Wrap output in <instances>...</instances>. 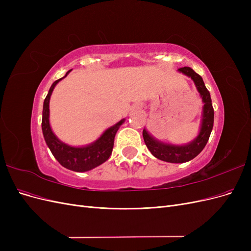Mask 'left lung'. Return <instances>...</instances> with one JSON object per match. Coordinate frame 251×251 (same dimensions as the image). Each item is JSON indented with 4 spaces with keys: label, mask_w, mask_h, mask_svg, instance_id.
<instances>
[{
    "label": "left lung",
    "mask_w": 251,
    "mask_h": 251,
    "mask_svg": "<svg viewBox=\"0 0 251 251\" xmlns=\"http://www.w3.org/2000/svg\"><path fill=\"white\" fill-rule=\"evenodd\" d=\"M178 71L193 79L200 94V97L202 98V102L204 105L202 110V119L199 134L191 142L178 146V144H172L156 139L154 136H151L148 132L147 128H144L142 132L144 142H146V146L150 150L151 155L160 159L162 161L171 163L187 162L194 159L196 156H198L205 146H206L212 126H214V108H212L209 91L205 87L202 77L189 67L180 68Z\"/></svg>",
    "instance_id": "left-lung-1"
}]
</instances>
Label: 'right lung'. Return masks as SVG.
Returning a JSON list of instances; mask_svg holds the SVG:
<instances>
[{
  "mask_svg": "<svg viewBox=\"0 0 251 251\" xmlns=\"http://www.w3.org/2000/svg\"><path fill=\"white\" fill-rule=\"evenodd\" d=\"M71 70L68 71L64 77L55 80L52 83L49 89V92L45 98L43 105V118H42V131L45 141H46L48 148L50 149L52 155L54 156L56 160L63 165L64 168L74 171V172H88L95 169L96 166L102 164L109 159L112 154L114 138L118 131L120 126L125 123V118L118 121L117 124L107 128L100 137L96 139L94 142L87 144L83 147H72L63 141H60L56 135L53 133L50 126L49 121V101L50 97L53 92V89L55 88L57 83L65 78Z\"/></svg>",
  "mask_w": 251,
  "mask_h": 251,
  "instance_id": "obj_1",
  "label": "right lung"
}]
</instances>
